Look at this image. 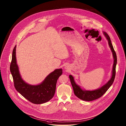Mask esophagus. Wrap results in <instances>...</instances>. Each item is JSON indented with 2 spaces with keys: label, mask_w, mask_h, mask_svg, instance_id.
I'll return each instance as SVG.
<instances>
[{
  "label": "esophagus",
  "mask_w": 126,
  "mask_h": 126,
  "mask_svg": "<svg viewBox=\"0 0 126 126\" xmlns=\"http://www.w3.org/2000/svg\"><path fill=\"white\" fill-rule=\"evenodd\" d=\"M65 68H66V67H65Z\"/></svg>",
  "instance_id": "34e87169"
}]
</instances>
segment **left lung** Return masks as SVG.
I'll return each mask as SVG.
<instances>
[{"instance_id": "left-lung-1", "label": "left lung", "mask_w": 126, "mask_h": 126, "mask_svg": "<svg viewBox=\"0 0 126 126\" xmlns=\"http://www.w3.org/2000/svg\"><path fill=\"white\" fill-rule=\"evenodd\" d=\"M103 33L108 40V44L111 49V51L112 53V55L114 59L113 67L112 70V75L110 79L105 85H104L103 86H102L100 88H98L96 90H93V91H87V90H82L80 87L79 86L77 85L74 79V77L72 76V75H69V76L75 94L79 99L84 101H92V100L98 99V98L101 97L106 93V92L109 89V88L110 87V86L112 85L114 80V78L115 76V72H116L115 68H116V65L117 63L116 54L112 45L110 37L106 32H103Z\"/></svg>"}]
</instances>
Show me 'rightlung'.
Instances as JSON below:
<instances>
[{
  "instance_id": "right-lung-1",
  "label": "right lung",
  "mask_w": 126,
  "mask_h": 126,
  "mask_svg": "<svg viewBox=\"0 0 126 126\" xmlns=\"http://www.w3.org/2000/svg\"><path fill=\"white\" fill-rule=\"evenodd\" d=\"M16 46L13 49L10 65V71L15 88L23 96L32 103L40 104L49 101L54 96L57 80L63 73L62 69H55L38 85L29 84L23 80L20 74L16 63Z\"/></svg>"
}]
</instances>
